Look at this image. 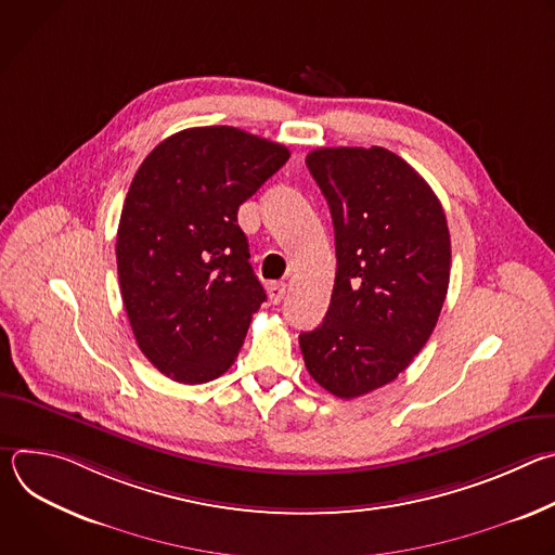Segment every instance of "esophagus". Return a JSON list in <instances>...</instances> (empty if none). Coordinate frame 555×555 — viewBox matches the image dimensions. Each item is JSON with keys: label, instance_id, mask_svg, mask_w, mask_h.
<instances>
[{"label": "esophagus", "instance_id": "34e87169", "mask_svg": "<svg viewBox=\"0 0 555 555\" xmlns=\"http://www.w3.org/2000/svg\"><path fill=\"white\" fill-rule=\"evenodd\" d=\"M268 294H270V300H272L274 305H279V302L285 298V283H281V281L270 283V285H268Z\"/></svg>", "mask_w": 555, "mask_h": 555}]
</instances>
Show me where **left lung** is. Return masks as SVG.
<instances>
[{"label": "left lung", "mask_w": 555, "mask_h": 555, "mask_svg": "<svg viewBox=\"0 0 555 555\" xmlns=\"http://www.w3.org/2000/svg\"><path fill=\"white\" fill-rule=\"evenodd\" d=\"M336 234L325 321L300 334L309 375L353 400L398 377L428 343L450 283V232L428 182L384 146L307 155Z\"/></svg>", "instance_id": "obj_1"}]
</instances>
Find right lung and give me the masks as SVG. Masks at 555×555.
<instances>
[{
	"instance_id": "right-lung-1",
	"label": "right lung",
	"mask_w": 555,
	"mask_h": 555,
	"mask_svg": "<svg viewBox=\"0 0 555 555\" xmlns=\"http://www.w3.org/2000/svg\"><path fill=\"white\" fill-rule=\"evenodd\" d=\"M289 160L287 146L236 127H193L135 171L116 236L120 294L146 360L204 384L240 356L266 300L236 210Z\"/></svg>"
}]
</instances>
